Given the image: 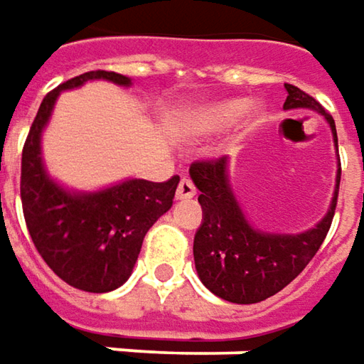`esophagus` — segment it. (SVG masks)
Returning a JSON list of instances; mask_svg holds the SVG:
<instances>
[{
  "instance_id": "esophagus-1",
  "label": "esophagus",
  "mask_w": 364,
  "mask_h": 364,
  "mask_svg": "<svg viewBox=\"0 0 364 364\" xmlns=\"http://www.w3.org/2000/svg\"><path fill=\"white\" fill-rule=\"evenodd\" d=\"M193 196H196V185L183 177L177 185V199H191Z\"/></svg>"
}]
</instances>
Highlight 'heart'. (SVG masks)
Returning <instances> with one entry per match:
<instances>
[{"instance_id": "obj_1", "label": "heart", "mask_w": 364, "mask_h": 364, "mask_svg": "<svg viewBox=\"0 0 364 364\" xmlns=\"http://www.w3.org/2000/svg\"><path fill=\"white\" fill-rule=\"evenodd\" d=\"M246 109H248L246 100H226V102L213 103L196 116V126L201 132H218L222 128L232 126Z\"/></svg>"}]
</instances>
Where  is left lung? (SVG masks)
I'll list each match as a JSON object with an SVG mask.
<instances>
[{"label":"left lung","instance_id":"8db88e82","mask_svg":"<svg viewBox=\"0 0 364 364\" xmlns=\"http://www.w3.org/2000/svg\"><path fill=\"white\" fill-rule=\"evenodd\" d=\"M285 109L308 107L322 114L334 134L338 151L336 124L306 91L285 83ZM228 159H203L189 166V175L199 189L203 210L201 226L193 240V259L201 283L218 297L232 304H259L279 293L299 275L320 250L330 230L338 201L340 168L332 205L324 220L304 234H267L246 222L245 213L228 183Z\"/></svg>","mask_w":364,"mask_h":364}]
</instances>
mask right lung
Instances as JSON below:
<instances>
[{
	"instance_id": "1",
	"label": "right lung",
	"mask_w": 364,
	"mask_h": 364,
	"mask_svg": "<svg viewBox=\"0 0 364 364\" xmlns=\"http://www.w3.org/2000/svg\"><path fill=\"white\" fill-rule=\"evenodd\" d=\"M89 79L130 85L114 71H89L46 93L22 151L20 198L30 238L44 262L75 289L105 293L119 287L134 269L151 226L171 210L179 177L163 183L130 179L97 193H69L46 177L40 134L63 89Z\"/></svg>"
}]
</instances>
